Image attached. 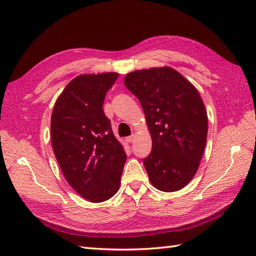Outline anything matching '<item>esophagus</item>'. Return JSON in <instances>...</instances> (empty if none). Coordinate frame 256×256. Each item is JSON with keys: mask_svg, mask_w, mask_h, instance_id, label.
<instances>
[{"mask_svg": "<svg viewBox=\"0 0 256 256\" xmlns=\"http://www.w3.org/2000/svg\"><path fill=\"white\" fill-rule=\"evenodd\" d=\"M125 140H126L128 143H132V142H134V140H135V135L133 134V135H131V136H128V138H126Z\"/></svg>", "mask_w": 256, "mask_h": 256, "instance_id": "1", "label": "esophagus"}]
</instances>
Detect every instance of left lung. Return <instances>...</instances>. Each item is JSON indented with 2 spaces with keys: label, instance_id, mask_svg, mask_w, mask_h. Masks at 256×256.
I'll return each instance as SVG.
<instances>
[{
  "label": "left lung",
  "instance_id": "left-lung-1",
  "mask_svg": "<svg viewBox=\"0 0 256 256\" xmlns=\"http://www.w3.org/2000/svg\"><path fill=\"white\" fill-rule=\"evenodd\" d=\"M124 84L138 98L152 138L144 158L150 184L165 192L187 186L197 172L208 133V116L196 86L172 67L135 70Z\"/></svg>",
  "mask_w": 256,
  "mask_h": 256
}]
</instances>
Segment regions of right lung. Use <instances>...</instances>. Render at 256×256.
<instances>
[{
  "label": "right lung",
  "instance_id": "right-lung-1",
  "mask_svg": "<svg viewBox=\"0 0 256 256\" xmlns=\"http://www.w3.org/2000/svg\"><path fill=\"white\" fill-rule=\"evenodd\" d=\"M118 72L80 74L57 98L50 122L54 153L68 184L90 202L118 192L126 154L103 112Z\"/></svg>",
  "mask_w": 256,
  "mask_h": 256
}]
</instances>
